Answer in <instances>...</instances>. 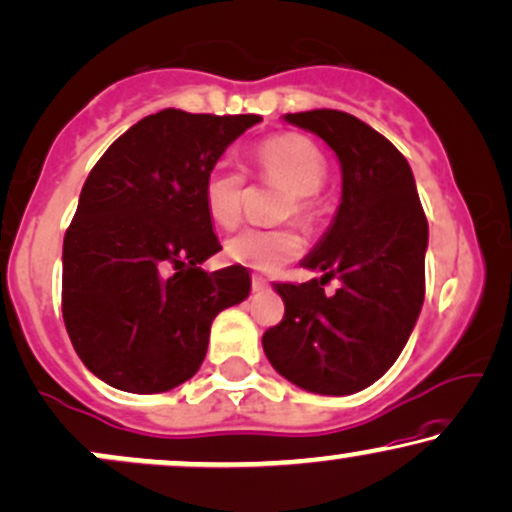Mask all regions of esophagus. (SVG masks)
Segmentation results:
<instances>
[{"instance_id":"esophagus-1","label":"esophagus","mask_w":512,"mask_h":512,"mask_svg":"<svg viewBox=\"0 0 512 512\" xmlns=\"http://www.w3.org/2000/svg\"><path fill=\"white\" fill-rule=\"evenodd\" d=\"M251 287H254V290H263V287H268V280L263 278L261 273H254L251 275Z\"/></svg>"}]
</instances>
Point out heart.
<instances>
[{"label":"heart","mask_w":512,"mask_h":512,"mask_svg":"<svg viewBox=\"0 0 512 512\" xmlns=\"http://www.w3.org/2000/svg\"><path fill=\"white\" fill-rule=\"evenodd\" d=\"M258 179L287 189L282 198L280 218L311 222L316 218V194L328 177V160L321 148L302 134H278L263 141L254 153ZM246 177L230 160H220L210 167L203 179V208L208 218L222 230L239 225L244 210ZM304 242L292 227H249L225 242V256L239 266L256 270H275L302 254Z\"/></svg>","instance_id":"1"}]
</instances>
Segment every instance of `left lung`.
Listing matches in <instances>:
<instances>
[{
    "mask_svg": "<svg viewBox=\"0 0 512 512\" xmlns=\"http://www.w3.org/2000/svg\"><path fill=\"white\" fill-rule=\"evenodd\" d=\"M338 155L342 201L304 266L311 282H278L285 302L263 352L280 376L321 395H350L378 381L410 338L424 304L429 242L422 201L405 155L362 119L340 110L287 114ZM333 277L341 287L326 295Z\"/></svg>",
    "mask_w": 512,
    "mask_h": 512,
    "instance_id": "8db88e82",
    "label": "left lung"
}]
</instances>
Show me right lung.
Listing matches in <instances>:
<instances>
[{"label":"right lung","instance_id":"obj_1","mask_svg":"<svg viewBox=\"0 0 512 512\" xmlns=\"http://www.w3.org/2000/svg\"><path fill=\"white\" fill-rule=\"evenodd\" d=\"M258 114L162 110L95 162L64 234L62 314L71 345L100 381L165 393L203 364L210 323L251 290L244 266L206 273L222 249L203 179Z\"/></svg>","mask_w":512,"mask_h":512}]
</instances>
